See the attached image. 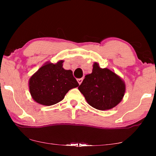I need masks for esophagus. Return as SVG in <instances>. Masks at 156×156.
Wrapping results in <instances>:
<instances>
[{
  "label": "esophagus",
  "mask_w": 156,
  "mask_h": 156,
  "mask_svg": "<svg viewBox=\"0 0 156 156\" xmlns=\"http://www.w3.org/2000/svg\"><path fill=\"white\" fill-rule=\"evenodd\" d=\"M77 80H78V83H79V84H80L82 83V82H83V78H78Z\"/></svg>",
  "instance_id": "34e87169"
}]
</instances>
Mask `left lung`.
<instances>
[{"mask_svg":"<svg viewBox=\"0 0 156 156\" xmlns=\"http://www.w3.org/2000/svg\"><path fill=\"white\" fill-rule=\"evenodd\" d=\"M78 89L92 107L108 110L120 102L125 93V84L120 76L94 62L90 74L85 76Z\"/></svg>","mask_w":156,"mask_h":156,"instance_id":"left-lung-1","label":"left lung"}]
</instances>
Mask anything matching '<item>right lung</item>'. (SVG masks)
I'll return each mask as SVG.
<instances>
[{"label": "right lung", "instance_id": "add662e5", "mask_svg": "<svg viewBox=\"0 0 156 156\" xmlns=\"http://www.w3.org/2000/svg\"><path fill=\"white\" fill-rule=\"evenodd\" d=\"M63 62H47L30 78V91L36 102L45 106L55 105L61 101L70 89L79 85L72 71L62 67Z\"/></svg>", "mask_w": 156, "mask_h": 156}]
</instances>
